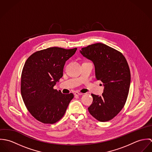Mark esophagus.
I'll list each match as a JSON object with an SVG mask.
<instances>
[{"mask_svg":"<svg viewBox=\"0 0 152 152\" xmlns=\"http://www.w3.org/2000/svg\"><path fill=\"white\" fill-rule=\"evenodd\" d=\"M83 95V94H82V93L78 92H74V95L77 96V95Z\"/></svg>","mask_w":152,"mask_h":152,"instance_id":"esophagus-1","label":"esophagus"}]
</instances>
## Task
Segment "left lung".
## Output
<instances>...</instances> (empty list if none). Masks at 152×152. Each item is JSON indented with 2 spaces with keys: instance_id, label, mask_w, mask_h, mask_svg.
<instances>
[{
  "instance_id": "8db88e82",
  "label": "left lung",
  "mask_w": 152,
  "mask_h": 152,
  "mask_svg": "<svg viewBox=\"0 0 152 152\" xmlns=\"http://www.w3.org/2000/svg\"><path fill=\"white\" fill-rule=\"evenodd\" d=\"M80 53L92 61L96 78L104 86L101 96L91 94L93 102L89 112L100 122L108 121L124 108L128 98L130 72L127 61L121 53L104 44L89 45Z\"/></svg>"
}]
</instances>
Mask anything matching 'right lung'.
<instances>
[{
	"label": "right lung",
	"instance_id": "1",
	"mask_svg": "<svg viewBox=\"0 0 152 152\" xmlns=\"http://www.w3.org/2000/svg\"><path fill=\"white\" fill-rule=\"evenodd\" d=\"M77 48L50 47L37 51L26 60L22 71L21 94L31 115L43 124H53L64 115L74 98L53 88L63 75L65 61Z\"/></svg>",
	"mask_w": 152,
	"mask_h": 152
}]
</instances>
